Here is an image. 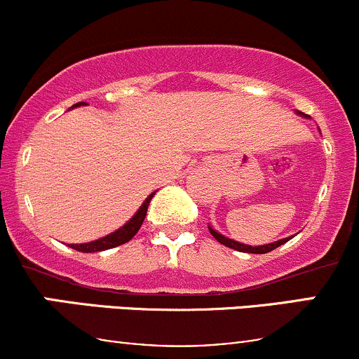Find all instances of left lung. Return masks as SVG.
I'll return each instance as SVG.
<instances>
[{
    "label": "left lung",
    "instance_id": "1",
    "mask_svg": "<svg viewBox=\"0 0 359 359\" xmlns=\"http://www.w3.org/2000/svg\"><path fill=\"white\" fill-rule=\"evenodd\" d=\"M300 114H304V113H300ZM209 231H211L212 236L216 238V240L219 241L221 245L228 246V248H233V250H236V251H243V253H257V255L270 253V251H273L275 248H278L280 245H283V243H287L288 240H292V236H290V238H283V240H280V241L270 243V245H263V246H248V245H243V243L233 241V240H229V238L222 236V234H219L217 231H214L212 228H209Z\"/></svg>",
    "mask_w": 359,
    "mask_h": 359
}]
</instances>
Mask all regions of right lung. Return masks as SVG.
Masks as SVG:
<instances>
[{
	"label": "right lung",
	"mask_w": 359,
	"mask_h": 359,
	"mask_svg": "<svg viewBox=\"0 0 359 359\" xmlns=\"http://www.w3.org/2000/svg\"><path fill=\"white\" fill-rule=\"evenodd\" d=\"M77 106H82V102H77V104H74L72 108H77ZM151 197H154V194H150V196L147 197V201L142 204V208L138 209V212L135 214V216L131 217V219L128 221L123 228H119L118 231L111 233V234H108V236L101 238V240L84 243V245H71V248L82 251V253H94V251H104L109 248H116V246H119V245H125V243L130 241L131 238L138 233V229L142 228Z\"/></svg>",
	"instance_id": "1"
}]
</instances>
